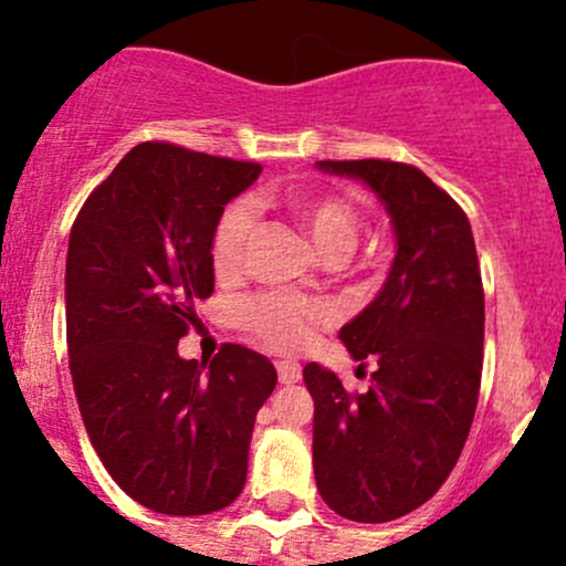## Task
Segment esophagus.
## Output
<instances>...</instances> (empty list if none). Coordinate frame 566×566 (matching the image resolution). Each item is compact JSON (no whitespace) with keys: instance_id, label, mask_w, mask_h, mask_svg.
Returning <instances> with one entry per match:
<instances>
[{"instance_id":"34e87169","label":"esophagus","mask_w":566,"mask_h":566,"mask_svg":"<svg viewBox=\"0 0 566 566\" xmlns=\"http://www.w3.org/2000/svg\"><path fill=\"white\" fill-rule=\"evenodd\" d=\"M276 373H279V384L284 386H293L301 380V367L295 361H279Z\"/></svg>"}]
</instances>
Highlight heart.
I'll return each mask as SVG.
<instances>
[{
    "instance_id": "heart-1",
    "label": "heart",
    "mask_w": 566,
    "mask_h": 566,
    "mask_svg": "<svg viewBox=\"0 0 566 566\" xmlns=\"http://www.w3.org/2000/svg\"><path fill=\"white\" fill-rule=\"evenodd\" d=\"M290 213L306 232L310 243L325 260H336L356 241V210L339 197L328 193H298L290 199ZM251 235V216L243 205L227 210L213 238V262L219 273H235L247 256ZM243 323L279 350H298L312 339V331L325 319L323 306L295 295H260L249 301L241 312Z\"/></svg>"
}]
</instances>
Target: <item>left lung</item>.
<instances>
[{"instance_id": "8db88e82", "label": "left lung", "mask_w": 566, "mask_h": 566, "mask_svg": "<svg viewBox=\"0 0 566 566\" xmlns=\"http://www.w3.org/2000/svg\"><path fill=\"white\" fill-rule=\"evenodd\" d=\"M315 167L364 182L397 243L384 287L339 328L353 361L378 364L373 386L353 397L328 367H304L315 482L347 521H397L447 482L476 413L484 293L473 232L460 205L408 164Z\"/></svg>"}]
</instances>
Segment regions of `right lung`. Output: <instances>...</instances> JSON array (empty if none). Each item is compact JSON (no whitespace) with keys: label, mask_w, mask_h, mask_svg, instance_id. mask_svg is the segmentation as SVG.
I'll list each match as a JSON object with an SVG mask.
<instances>
[{"label":"right lung","mask_w":566,"mask_h":566,"mask_svg":"<svg viewBox=\"0 0 566 566\" xmlns=\"http://www.w3.org/2000/svg\"><path fill=\"white\" fill-rule=\"evenodd\" d=\"M260 164L145 142L90 193L67 241L73 391L114 482L158 515H210L241 495L256 410L276 389L260 353L180 358L213 293V238Z\"/></svg>","instance_id":"add662e5"}]
</instances>
